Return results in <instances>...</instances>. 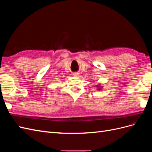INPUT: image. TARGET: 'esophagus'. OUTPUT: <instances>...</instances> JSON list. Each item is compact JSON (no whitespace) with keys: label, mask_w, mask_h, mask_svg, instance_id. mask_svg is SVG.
Instances as JSON below:
<instances>
[{"label":"esophagus","mask_w":152,"mask_h":152,"mask_svg":"<svg viewBox=\"0 0 152 152\" xmlns=\"http://www.w3.org/2000/svg\"><path fill=\"white\" fill-rule=\"evenodd\" d=\"M78 73H73V77H78Z\"/></svg>","instance_id":"esophagus-1"}]
</instances>
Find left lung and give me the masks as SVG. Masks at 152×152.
Segmentation results:
<instances>
[{"label": "left lung", "mask_w": 152, "mask_h": 152, "mask_svg": "<svg viewBox=\"0 0 152 152\" xmlns=\"http://www.w3.org/2000/svg\"><path fill=\"white\" fill-rule=\"evenodd\" d=\"M99 85H100V84H99L98 86L97 85V86H96V87H97V89H98V91L102 90V86H100Z\"/></svg>", "instance_id": "1"}]
</instances>
